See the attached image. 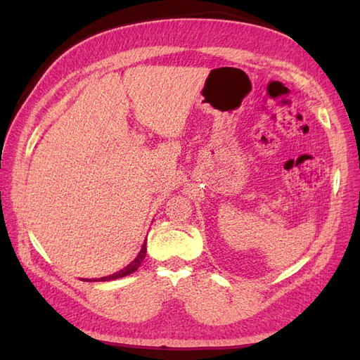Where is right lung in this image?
Here are the masks:
<instances>
[{"mask_svg":"<svg viewBox=\"0 0 360 360\" xmlns=\"http://www.w3.org/2000/svg\"><path fill=\"white\" fill-rule=\"evenodd\" d=\"M146 252H147V240H144L143 248H141V250H139V254L136 255V258L129 266H126L124 269L117 271V274H112L110 276H103V278H99V279H93V281H114V279H118V278H123V276L134 274V271L138 270L141 263H143V259L146 258ZM85 281H91V279H85Z\"/></svg>","mask_w":360,"mask_h":360,"instance_id":"1","label":"right lung"}]
</instances>
